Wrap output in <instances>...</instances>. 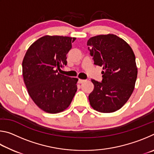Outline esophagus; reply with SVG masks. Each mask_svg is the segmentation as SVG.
I'll return each mask as SVG.
<instances>
[{
    "mask_svg": "<svg viewBox=\"0 0 154 154\" xmlns=\"http://www.w3.org/2000/svg\"><path fill=\"white\" fill-rule=\"evenodd\" d=\"M85 79H79V81H78V82H79V83H82L85 82Z\"/></svg>",
    "mask_w": 154,
    "mask_h": 154,
    "instance_id": "obj_1",
    "label": "esophagus"
}]
</instances>
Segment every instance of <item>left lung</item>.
Here are the masks:
<instances>
[{"instance_id": "1", "label": "left lung", "mask_w": 154, "mask_h": 154, "mask_svg": "<svg viewBox=\"0 0 154 154\" xmlns=\"http://www.w3.org/2000/svg\"><path fill=\"white\" fill-rule=\"evenodd\" d=\"M87 45L94 64L102 66V82L92 80L90 105L100 113H113L123 106L133 92L137 67L133 51L122 38L113 35L93 36Z\"/></svg>"}]
</instances>
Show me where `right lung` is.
<instances>
[{"label":"right lung","instance_id":"right-lung-1","mask_svg":"<svg viewBox=\"0 0 154 154\" xmlns=\"http://www.w3.org/2000/svg\"><path fill=\"white\" fill-rule=\"evenodd\" d=\"M76 38L45 35L35 41L22 62V75L28 93L38 107L58 113L71 105L77 92V78L58 72L67 64L66 54Z\"/></svg>","mask_w":154,"mask_h":154}]
</instances>
